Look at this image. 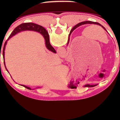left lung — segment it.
Masks as SVG:
<instances>
[{
  "mask_svg": "<svg viewBox=\"0 0 120 120\" xmlns=\"http://www.w3.org/2000/svg\"><path fill=\"white\" fill-rule=\"evenodd\" d=\"M97 24V25H99V26H101V27H102L104 29V30H105L106 31V29H105V28H104V27H103V26H101V24L99 23H98V22H92V21H85V22H81V23H78V24H76V26H74V27L73 28V29H71V31H70V34H69V35H70V34L72 32H73V31L74 30V29H76L77 27H79V26H81V25H83V24ZM96 85H89V84H86V85H84V87H94V86H96Z\"/></svg>",
  "mask_w": 120,
  "mask_h": 120,
  "instance_id": "1",
  "label": "left lung"
}]
</instances>
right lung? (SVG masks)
<instances>
[{
	"mask_svg": "<svg viewBox=\"0 0 120 120\" xmlns=\"http://www.w3.org/2000/svg\"><path fill=\"white\" fill-rule=\"evenodd\" d=\"M34 30V31H36V32L40 33L43 36L44 39H45L46 46L47 49L50 51H51L54 52V53H56V52L55 49H54L53 47H52L51 45L50 44L48 32H47L46 30L44 27H42V26H41L40 25H38V24L33 23H22L20 24V25H19V26H17V27L15 28L14 30L12 31V32L11 33L10 35L9 36V38L8 39V40L6 41L5 42L4 47H3V59H4V65L5 67V68L6 70H7V69L6 68L5 63V60H4V53H5L4 51H5V46L6 45V44H7V41L11 38V37H12L13 36L16 35V34L18 33L21 32V31H24V30ZM21 86L27 88V89H29V90L31 89V88H29V87L26 86H24V85H21Z\"/></svg>",
	"mask_w": 120,
	"mask_h": 120,
	"instance_id": "1",
	"label": "right lung"
}]
</instances>
